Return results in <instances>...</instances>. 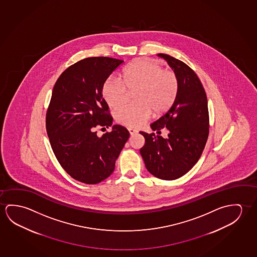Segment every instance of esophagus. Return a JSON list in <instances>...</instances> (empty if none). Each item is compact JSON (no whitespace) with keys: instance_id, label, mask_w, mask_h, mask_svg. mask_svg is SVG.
I'll return each instance as SVG.
<instances>
[{"instance_id":"esophagus-1","label":"esophagus","mask_w":257,"mask_h":257,"mask_svg":"<svg viewBox=\"0 0 257 257\" xmlns=\"http://www.w3.org/2000/svg\"><path fill=\"white\" fill-rule=\"evenodd\" d=\"M128 132H130L131 136H134L135 134L138 133V131H136L134 128H128Z\"/></svg>"}]
</instances>
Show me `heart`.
I'll list each match as a JSON object with an SVG mask.
<instances>
[{
    "label": "heart",
    "mask_w": 257,
    "mask_h": 257,
    "mask_svg": "<svg viewBox=\"0 0 257 257\" xmlns=\"http://www.w3.org/2000/svg\"><path fill=\"white\" fill-rule=\"evenodd\" d=\"M136 102L119 108L115 118L119 124L138 127L155 114L166 112L175 101L179 92V79L171 69H163L157 61L141 58L123 69L121 79L107 78L102 94L107 104L118 108L126 102L127 91H134Z\"/></svg>",
    "instance_id": "heart-1"
}]
</instances>
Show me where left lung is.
I'll use <instances>...</instances> for the list:
<instances>
[{
  "mask_svg": "<svg viewBox=\"0 0 257 257\" xmlns=\"http://www.w3.org/2000/svg\"><path fill=\"white\" fill-rule=\"evenodd\" d=\"M158 56L167 61L174 70L179 79V92L167 112L150 125L158 134L163 127L167 128V138L140 131L146 139L140 154L151 174L173 180L190 171L204 151L209 134L207 97L191 68L168 54L159 53Z\"/></svg>",
  "mask_w": 257,
  "mask_h": 257,
  "instance_id": "left-lung-1",
  "label": "left lung"
}]
</instances>
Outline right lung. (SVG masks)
I'll return each mask as SVG.
<instances>
[{"label":"right lung","mask_w":257,"mask_h":257,"mask_svg":"<svg viewBox=\"0 0 257 257\" xmlns=\"http://www.w3.org/2000/svg\"><path fill=\"white\" fill-rule=\"evenodd\" d=\"M123 61L90 57L69 66L54 85L46 113V131L61 167L73 179L97 184L113 172L130 132L112 125L102 98L103 83ZM112 126L98 137L95 127Z\"/></svg>","instance_id":"right-lung-1"}]
</instances>
